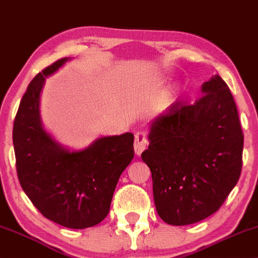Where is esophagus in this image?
Wrapping results in <instances>:
<instances>
[{
	"instance_id": "1",
	"label": "esophagus",
	"mask_w": 258,
	"mask_h": 258,
	"mask_svg": "<svg viewBox=\"0 0 258 258\" xmlns=\"http://www.w3.org/2000/svg\"><path fill=\"white\" fill-rule=\"evenodd\" d=\"M148 138H146L145 132H137L136 133V139H135V152L137 156L142 155V152L144 151L148 146Z\"/></svg>"
}]
</instances>
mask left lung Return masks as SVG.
<instances>
[{"instance_id": "left-lung-1", "label": "left lung", "mask_w": 258, "mask_h": 258, "mask_svg": "<svg viewBox=\"0 0 258 258\" xmlns=\"http://www.w3.org/2000/svg\"><path fill=\"white\" fill-rule=\"evenodd\" d=\"M201 93L193 105L176 102L150 123L149 149L142 153L158 216L176 226L219 210L242 171L244 137L229 87L216 75Z\"/></svg>"}]
</instances>
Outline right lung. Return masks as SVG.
<instances>
[{
  "label": "right lung",
  "mask_w": 258,
  "mask_h": 258,
  "mask_svg": "<svg viewBox=\"0 0 258 258\" xmlns=\"http://www.w3.org/2000/svg\"><path fill=\"white\" fill-rule=\"evenodd\" d=\"M68 60L54 61L29 83L14 120L13 144L19 181L38 211L61 226L87 229L108 214L120 175L135 156V136L101 137L75 151L46 132L40 118L45 77Z\"/></svg>",
  "instance_id": "obj_1"
}]
</instances>
